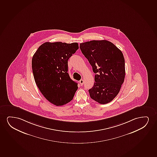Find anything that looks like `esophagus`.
I'll return each instance as SVG.
<instances>
[{"mask_svg":"<svg viewBox=\"0 0 157 157\" xmlns=\"http://www.w3.org/2000/svg\"><path fill=\"white\" fill-rule=\"evenodd\" d=\"M79 83L80 84V85L82 86L83 85V84H84V80L82 79H81L79 81Z\"/></svg>","mask_w":157,"mask_h":157,"instance_id":"obj_1","label":"esophagus"}]
</instances>
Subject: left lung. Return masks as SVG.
I'll use <instances>...</instances> for the list:
<instances>
[{
	"label": "left lung",
	"mask_w": 157,
	"mask_h": 157,
	"mask_svg": "<svg viewBox=\"0 0 157 157\" xmlns=\"http://www.w3.org/2000/svg\"><path fill=\"white\" fill-rule=\"evenodd\" d=\"M80 48L95 73L90 98L100 104L112 101L124 82L125 64L121 51L106 40H92L80 44Z\"/></svg>",
	"instance_id": "left-lung-1"
}]
</instances>
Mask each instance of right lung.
Here are the masks:
<instances>
[{"label": "right lung", "instance_id": "right-lung-1", "mask_svg": "<svg viewBox=\"0 0 157 157\" xmlns=\"http://www.w3.org/2000/svg\"><path fill=\"white\" fill-rule=\"evenodd\" d=\"M79 48L77 43H44L33 56L32 69L36 84L51 103L61 106L70 102L78 84L67 73V61Z\"/></svg>", "mask_w": 157, "mask_h": 157}]
</instances>
